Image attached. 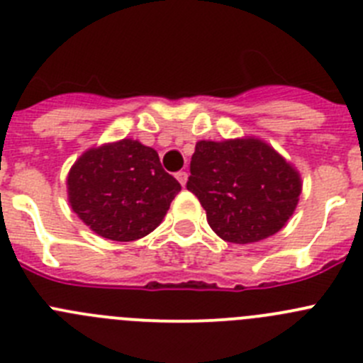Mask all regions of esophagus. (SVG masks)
I'll use <instances>...</instances> for the list:
<instances>
[{
    "instance_id": "1",
    "label": "esophagus",
    "mask_w": 363,
    "mask_h": 363,
    "mask_svg": "<svg viewBox=\"0 0 363 363\" xmlns=\"http://www.w3.org/2000/svg\"><path fill=\"white\" fill-rule=\"evenodd\" d=\"M175 177L181 182V186H186V182H188V174L186 172H179V174H175Z\"/></svg>"
}]
</instances>
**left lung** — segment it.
Returning a JSON list of instances; mask_svg holds the SVG:
<instances>
[{
  "instance_id": "obj_1",
  "label": "left lung",
  "mask_w": 363,
  "mask_h": 363,
  "mask_svg": "<svg viewBox=\"0 0 363 363\" xmlns=\"http://www.w3.org/2000/svg\"><path fill=\"white\" fill-rule=\"evenodd\" d=\"M189 170L186 188L201 201L209 228L240 245L281 231L303 191L296 166L256 135L197 141Z\"/></svg>"
}]
</instances>
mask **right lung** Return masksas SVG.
Listing matches in <instances>:
<instances>
[{
    "label": "right lung",
    "mask_w": 363,
    "mask_h": 363,
    "mask_svg": "<svg viewBox=\"0 0 363 363\" xmlns=\"http://www.w3.org/2000/svg\"><path fill=\"white\" fill-rule=\"evenodd\" d=\"M67 202L87 228L113 242L150 235L181 184L162 170L157 152L123 138L82 152L66 177Z\"/></svg>",
    "instance_id": "add662e5"
}]
</instances>
